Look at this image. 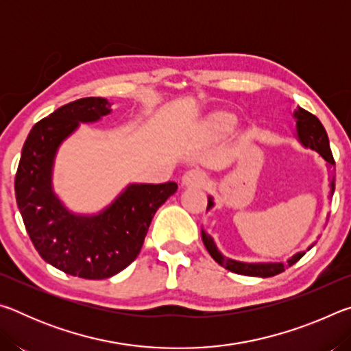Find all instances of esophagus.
<instances>
[{
  "instance_id": "obj_1",
  "label": "esophagus",
  "mask_w": 351,
  "mask_h": 351,
  "mask_svg": "<svg viewBox=\"0 0 351 351\" xmlns=\"http://www.w3.org/2000/svg\"><path fill=\"white\" fill-rule=\"evenodd\" d=\"M204 181H206V176L203 171L193 169V170L186 171V173L182 175L181 184L186 187H199V186H203Z\"/></svg>"
}]
</instances>
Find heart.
<instances>
[{
  "label": "heart",
  "mask_w": 351,
  "mask_h": 351,
  "mask_svg": "<svg viewBox=\"0 0 351 351\" xmlns=\"http://www.w3.org/2000/svg\"><path fill=\"white\" fill-rule=\"evenodd\" d=\"M237 127V117L230 112L217 111L206 121V128L213 134H226Z\"/></svg>",
  "instance_id": "b5f03b06"
}]
</instances>
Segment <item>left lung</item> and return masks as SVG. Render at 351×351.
Returning <instances> with one entry per match:
<instances>
[{
  "mask_svg": "<svg viewBox=\"0 0 351 351\" xmlns=\"http://www.w3.org/2000/svg\"><path fill=\"white\" fill-rule=\"evenodd\" d=\"M293 117L295 121V138L300 142L302 145L306 148H311V150L317 152L320 156H322L326 161V167L332 169L331 175H330V195L328 198L331 199L332 193H335V159H332V154L330 150V141H328V134H326L325 128L322 123H320L319 119L308 112L306 110L297 106L293 112ZM215 206L213 203V198L209 197V204H207V210H210L212 207ZM328 218V215H326ZM201 239H203L204 246L207 249V252L210 254V257L217 261L219 266L235 272V274H241V276H252V277H272L280 274L282 271H285L283 263H272V261H257V263H249V261H240V260H234V258H228L226 255L219 252V249L217 247L215 241H213L212 237L206 232L204 229H201ZM316 245V241L311 243L308 246L306 251ZM305 252H297L293 257L288 260V266H293L297 260H300L304 257Z\"/></svg>",
  "mask_w": 351,
  "mask_h": 351,
  "instance_id": "obj_1",
  "label": "left lung"
}]
</instances>
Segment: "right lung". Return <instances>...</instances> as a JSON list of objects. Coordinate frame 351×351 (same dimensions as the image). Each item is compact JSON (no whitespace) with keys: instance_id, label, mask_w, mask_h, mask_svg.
<instances>
[{"instance_id":"add662e5","label":"right lung","mask_w":351,"mask_h":351,"mask_svg":"<svg viewBox=\"0 0 351 351\" xmlns=\"http://www.w3.org/2000/svg\"><path fill=\"white\" fill-rule=\"evenodd\" d=\"M104 97H83L35 123L23 145L15 197L26 230L41 258L69 276L90 280L112 277L138 257L153 215L176 192L173 181L132 182L97 213H75L52 184L60 145L80 123L111 112Z\"/></svg>"}]
</instances>
